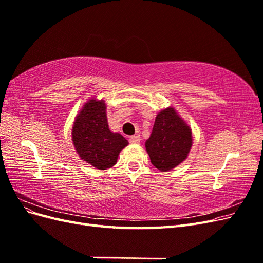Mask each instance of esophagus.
Listing matches in <instances>:
<instances>
[{"label": "esophagus", "mask_w": 263, "mask_h": 263, "mask_svg": "<svg viewBox=\"0 0 263 263\" xmlns=\"http://www.w3.org/2000/svg\"><path fill=\"white\" fill-rule=\"evenodd\" d=\"M129 142H130V144H139V142H140L139 135H134V136H130L129 137Z\"/></svg>", "instance_id": "esophagus-1"}]
</instances>
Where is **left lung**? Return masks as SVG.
Here are the masks:
<instances>
[{"mask_svg": "<svg viewBox=\"0 0 263 263\" xmlns=\"http://www.w3.org/2000/svg\"><path fill=\"white\" fill-rule=\"evenodd\" d=\"M192 147V133L176 110L169 107L159 113L146 150L150 161L160 171L176 168L185 160Z\"/></svg>", "mask_w": 263, "mask_h": 263, "instance_id": "1", "label": "left lung"}]
</instances>
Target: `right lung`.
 Wrapping results in <instances>:
<instances>
[{"instance_id": "obj_1", "label": "right lung", "mask_w": 263, "mask_h": 263, "mask_svg": "<svg viewBox=\"0 0 263 263\" xmlns=\"http://www.w3.org/2000/svg\"><path fill=\"white\" fill-rule=\"evenodd\" d=\"M72 141L81 159L100 170L112 168L121 150L128 145L121 134L109 130L105 103L95 100L87 102L78 115Z\"/></svg>"}]
</instances>
